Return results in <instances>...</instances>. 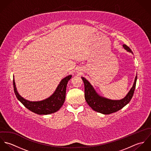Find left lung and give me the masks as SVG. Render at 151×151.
I'll list each match as a JSON object with an SVG mask.
<instances>
[{
	"label": "left lung",
	"instance_id": "obj_1",
	"mask_svg": "<svg viewBox=\"0 0 151 151\" xmlns=\"http://www.w3.org/2000/svg\"><path fill=\"white\" fill-rule=\"evenodd\" d=\"M124 49L133 54L132 52L126 45H123ZM85 86V99L88 105L93 110L104 114H109L124 107L131 101L136 86L137 75H136L132 86L124 98L120 100H112L105 98L97 93L91 83L85 78L81 77Z\"/></svg>",
	"mask_w": 151,
	"mask_h": 151
}]
</instances>
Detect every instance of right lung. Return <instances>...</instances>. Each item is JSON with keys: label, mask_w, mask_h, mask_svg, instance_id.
Returning <instances> with one entry per match:
<instances>
[{"label": "right lung", "mask_w": 151, "mask_h": 151, "mask_svg": "<svg viewBox=\"0 0 151 151\" xmlns=\"http://www.w3.org/2000/svg\"><path fill=\"white\" fill-rule=\"evenodd\" d=\"M71 77L72 75H69L63 78L53 93L49 98L40 101H30L22 97L17 90L14 76L13 84L17 98L25 108L38 114L46 115L56 112L63 106L65 98L67 84Z\"/></svg>", "instance_id": "right-lung-1"}]
</instances>
